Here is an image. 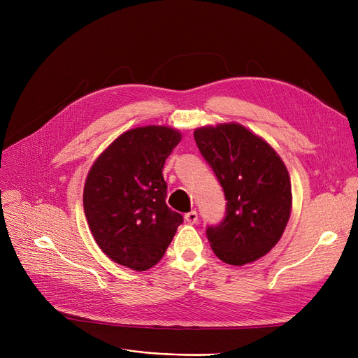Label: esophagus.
<instances>
[{
	"label": "esophagus",
	"instance_id": "1",
	"mask_svg": "<svg viewBox=\"0 0 358 358\" xmlns=\"http://www.w3.org/2000/svg\"><path fill=\"white\" fill-rule=\"evenodd\" d=\"M184 219H185V222H189V223H197V220H199V215H197V212H196V210H192V212H189V213H185V215H184Z\"/></svg>",
	"mask_w": 358,
	"mask_h": 358
}]
</instances>
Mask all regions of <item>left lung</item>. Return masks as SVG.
I'll use <instances>...</instances> for the list:
<instances>
[{
  "label": "left lung",
  "instance_id": "left-lung-1",
  "mask_svg": "<svg viewBox=\"0 0 358 358\" xmlns=\"http://www.w3.org/2000/svg\"><path fill=\"white\" fill-rule=\"evenodd\" d=\"M194 139L227 199L223 220L206 229L213 252L231 266L264 257L283 235L292 212L285 162L264 139L238 123L199 127Z\"/></svg>",
  "mask_w": 358,
  "mask_h": 358
}]
</instances>
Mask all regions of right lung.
Masks as SVG:
<instances>
[{
    "label": "right lung",
    "instance_id": "obj_1",
    "mask_svg": "<svg viewBox=\"0 0 358 358\" xmlns=\"http://www.w3.org/2000/svg\"><path fill=\"white\" fill-rule=\"evenodd\" d=\"M181 134L166 126L124 131L91 166L84 212L100 250L117 264L145 271L171 243L182 216L165 203V159Z\"/></svg>",
    "mask_w": 358,
    "mask_h": 358
}]
</instances>
